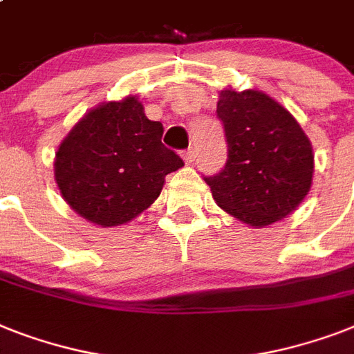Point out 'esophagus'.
<instances>
[{"label":"esophagus","instance_id":"obj_1","mask_svg":"<svg viewBox=\"0 0 354 354\" xmlns=\"http://www.w3.org/2000/svg\"><path fill=\"white\" fill-rule=\"evenodd\" d=\"M182 156H183V160H185V163H189V165H191V163L196 160V151H194V149H187V151H183Z\"/></svg>","mask_w":354,"mask_h":354}]
</instances>
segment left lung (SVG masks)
<instances>
[{"mask_svg":"<svg viewBox=\"0 0 354 354\" xmlns=\"http://www.w3.org/2000/svg\"><path fill=\"white\" fill-rule=\"evenodd\" d=\"M216 114L227 140V162L205 176L223 211L251 227L291 214L311 189L315 156L306 132L287 109L260 91L220 93Z\"/></svg>","mask_w":354,"mask_h":354,"instance_id":"1","label":"left lung"}]
</instances>
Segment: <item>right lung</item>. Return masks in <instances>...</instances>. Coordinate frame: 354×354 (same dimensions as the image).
<instances>
[{
  "label": "right lung",
  "instance_id": "add662e5",
  "mask_svg": "<svg viewBox=\"0 0 354 354\" xmlns=\"http://www.w3.org/2000/svg\"><path fill=\"white\" fill-rule=\"evenodd\" d=\"M136 96L88 111L57 147L54 178L63 200L102 227L131 222L160 196L183 160L162 143Z\"/></svg>",
  "mask_w": 354,
  "mask_h": 354
}]
</instances>
